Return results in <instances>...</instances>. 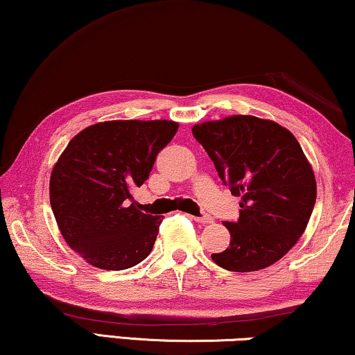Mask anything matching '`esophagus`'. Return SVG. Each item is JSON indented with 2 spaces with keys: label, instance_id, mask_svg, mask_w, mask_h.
Masks as SVG:
<instances>
[{
  "label": "esophagus",
  "instance_id": "1",
  "mask_svg": "<svg viewBox=\"0 0 355 355\" xmlns=\"http://www.w3.org/2000/svg\"><path fill=\"white\" fill-rule=\"evenodd\" d=\"M193 219L197 220L200 224H211L213 223V218L209 214H203V216H193Z\"/></svg>",
  "mask_w": 355,
  "mask_h": 355
}]
</instances>
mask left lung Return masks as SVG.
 <instances>
[{"label":"left lung","mask_w":355,"mask_h":355,"mask_svg":"<svg viewBox=\"0 0 355 355\" xmlns=\"http://www.w3.org/2000/svg\"><path fill=\"white\" fill-rule=\"evenodd\" d=\"M192 132L232 195L237 220H225L227 250L213 253L232 272L269 267L288 253L309 223L317 197L314 171L300 142L275 121L234 115L195 125Z\"/></svg>","instance_id":"8db88e82"}]
</instances>
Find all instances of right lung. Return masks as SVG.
Masks as SVG:
<instances>
[{
	"mask_svg": "<svg viewBox=\"0 0 355 355\" xmlns=\"http://www.w3.org/2000/svg\"><path fill=\"white\" fill-rule=\"evenodd\" d=\"M178 128L168 120L96 123L65 147L51 174V208L86 263L123 270L150 254L162 218L139 211L131 190L147 181Z\"/></svg>",
	"mask_w": 355,
	"mask_h": 355,
	"instance_id": "right-lung-1",
	"label": "right lung"
}]
</instances>
